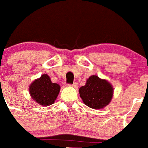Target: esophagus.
I'll list each match as a JSON object with an SVG mask.
<instances>
[{
  "instance_id": "obj_1",
  "label": "esophagus",
  "mask_w": 148,
  "mask_h": 148,
  "mask_svg": "<svg viewBox=\"0 0 148 148\" xmlns=\"http://www.w3.org/2000/svg\"><path fill=\"white\" fill-rule=\"evenodd\" d=\"M69 85H70V86H73V87H74V88H77V86H78V84H77V82L74 83L73 84H69Z\"/></svg>"
}]
</instances>
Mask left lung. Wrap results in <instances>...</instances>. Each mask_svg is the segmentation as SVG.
<instances>
[{
  "mask_svg": "<svg viewBox=\"0 0 148 148\" xmlns=\"http://www.w3.org/2000/svg\"><path fill=\"white\" fill-rule=\"evenodd\" d=\"M80 97L89 107L95 110L104 108L112 100L113 87L109 82L92 75L86 80L84 86L79 88Z\"/></svg>",
  "mask_w": 148,
  "mask_h": 148,
  "instance_id": "8db88e82",
  "label": "left lung"
}]
</instances>
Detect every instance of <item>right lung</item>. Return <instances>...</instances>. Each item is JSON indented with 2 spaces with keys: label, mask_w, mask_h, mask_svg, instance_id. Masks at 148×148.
Here are the masks:
<instances>
[{
  "label": "right lung",
  "mask_w": 148,
  "mask_h": 148,
  "mask_svg": "<svg viewBox=\"0 0 148 148\" xmlns=\"http://www.w3.org/2000/svg\"><path fill=\"white\" fill-rule=\"evenodd\" d=\"M60 88L58 84L51 82L49 75L44 74L31 84L29 92L35 102L41 105L49 106L56 100Z\"/></svg>",
  "instance_id": "obj_1"
}]
</instances>
